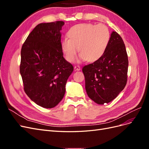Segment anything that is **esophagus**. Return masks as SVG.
Wrapping results in <instances>:
<instances>
[{"label":"esophagus","instance_id":"esophagus-1","mask_svg":"<svg viewBox=\"0 0 149 149\" xmlns=\"http://www.w3.org/2000/svg\"><path fill=\"white\" fill-rule=\"evenodd\" d=\"M74 69H75L76 71H79V70H81V68H80L79 66L76 65V66H74Z\"/></svg>","mask_w":149,"mask_h":149}]
</instances>
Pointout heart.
<instances>
[{
    "instance_id": "b5f03b06",
    "label": "heart",
    "mask_w": 149,
    "mask_h": 149,
    "mask_svg": "<svg viewBox=\"0 0 149 149\" xmlns=\"http://www.w3.org/2000/svg\"><path fill=\"white\" fill-rule=\"evenodd\" d=\"M68 37L62 40L61 48L65 59L74 61L78 49L79 60L94 62L104 54L110 40V33L104 24H81L72 26Z\"/></svg>"
}]
</instances>
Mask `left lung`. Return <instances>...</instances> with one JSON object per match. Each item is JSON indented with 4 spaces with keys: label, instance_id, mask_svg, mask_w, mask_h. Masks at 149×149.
<instances>
[{
    "label": "left lung",
    "instance_id": "1",
    "mask_svg": "<svg viewBox=\"0 0 149 149\" xmlns=\"http://www.w3.org/2000/svg\"><path fill=\"white\" fill-rule=\"evenodd\" d=\"M128 65L124 43L120 36L113 31L102 56L83 68L89 97L98 104L114 100L127 83Z\"/></svg>",
    "mask_w": 149,
    "mask_h": 149
}]
</instances>
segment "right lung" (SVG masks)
I'll return each instance as SVG.
<instances>
[{"label":"right lung","instance_id":"add662e5","mask_svg":"<svg viewBox=\"0 0 149 149\" xmlns=\"http://www.w3.org/2000/svg\"><path fill=\"white\" fill-rule=\"evenodd\" d=\"M65 22L37 25L22 45L20 73L24 91L44 108L55 107L63 98L73 66L63 57L60 31Z\"/></svg>","mask_w":149,"mask_h":149}]
</instances>
